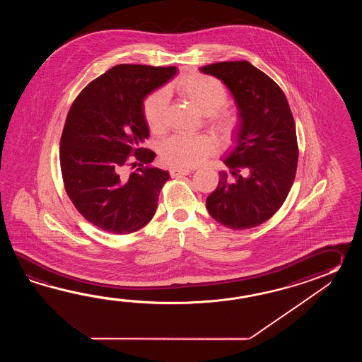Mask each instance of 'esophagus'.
I'll return each instance as SVG.
<instances>
[{"mask_svg": "<svg viewBox=\"0 0 362 362\" xmlns=\"http://www.w3.org/2000/svg\"><path fill=\"white\" fill-rule=\"evenodd\" d=\"M192 173V170H184V168H170V177H180V176H187Z\"/></svg>", "mask_w": 362, "mask_h": 362, "instance_id": "1", "label": "esophagus"}]
</instances>
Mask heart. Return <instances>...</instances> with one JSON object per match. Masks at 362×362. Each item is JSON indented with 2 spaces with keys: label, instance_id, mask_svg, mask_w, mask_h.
<instances>
[{
  "label": "heart",
  "instance_id": "heart-1",
  "mask_svg": "<svg viewBox=\"0 0 362 362\" xmlns=\"http://www.w3.org/2000/svg\"><path fill=\"white\" fill-rule=\"evenodd\" d=\"M177 92L202 115L207 117L209 129L223 142H231L242 131V117L235 111L223 108L229 95L223 83L215 77L192 74L177 83ZM167 93L158 89L142 103V115L148 129L159 134L165 129ZM216 150L215 139L208 134H177L162 146L163 162L175 168H192Z\"/></svg>",
  "mask_w": 362,
  "mask_h": 362
}]
</instances>
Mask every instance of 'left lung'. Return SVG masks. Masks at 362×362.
<instances>
[{
  "mask_svg": "<svg viewBox=\"0 0 362 362\" xmlns=\"http://www.w3.org/2000/svg\"><path fill=\"white\" fill-rule=\"evenodd\" d=\"M203 74L230 89L242 117L238 146L207 198L208 214L234 230L255 228L282 207L293 184L299 147L285 93L250 62L212 63Z\"/></svg>",
  "mask_w": 362,
  "mask_h": 362,
  "instance_id": "left-lung-1",
  "label": "left lung"
}]
</instances>
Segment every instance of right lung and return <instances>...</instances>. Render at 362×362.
Returning a JSON list of instances; mask_svg holds the SVG:
<instances>
[{"instance_id":"obj_1","label":"right lung","mask_w":362,"mask_h":362,"mask_svg":"<svg viewBox=\"0 0 362 362\" xmlns=\"http://www.w3.org/2000/svg\"><path fill=\"white\" fill-rule=\"evenodd\" d=\"M176 72L173 66L117 64L86 85L69 108L59 148L63 184L77 211L100 230L131 234L154 217L170 175L153 167L154 151L142 147L148 139L142 103Z\"/></svg>"}]
</instances>
